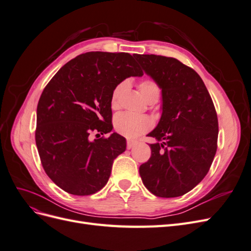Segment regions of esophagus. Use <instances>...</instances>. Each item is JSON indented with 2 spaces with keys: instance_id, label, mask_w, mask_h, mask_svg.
I'll list each match as a JSON object with an SVG mask.
<instances>
[{
  "instance_id": "1",
  "label": "esophagus",
  "mask_w": 251,
  "mask_h": 251,
  "mask_svg": "<svg viewBox=\"0 0 251 251\" xmlns=\"http://www.w3.org/2000/svg\"><path fill=\"white\" fill-rule=\"evenodd\" d=\"M136 144H137V141H135V140H127L126 141V148H127V150H131V149H133Z\"/></svg>"
}]
</instances>
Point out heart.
I'll use <instances>...</instances> for the list:
<instances>
[{
    "mask_svg": "<svg viewBox=\"0 0 251 251\" xmlns=\"http://www.w3.org/2000/svg\"><path fill=\"white\" fill-rule=\"evenodd\" d=\"M127 80H123L114 88L111 96V108L117 110L120 105V97L127 88ZM140 91L143 97L150 101H157L160 95V89L157 83L151 79H146L140 82ZM153 126L150 117L144 115H136L132 113H120L114 118V127L117 133L127 138H135L137 136L148 132Z\"/></svg>",
    "mask_w": 251,
    "mask_h": 251,
    "instance_id": "b5f03b06",
    "label": "heart"
}]
</instances>
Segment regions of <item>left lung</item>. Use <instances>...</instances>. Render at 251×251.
I'll return each instance as SVG.
<instances>
[{"instance_id":"obj_1","label":"left lung","mask_w":251,"mask_h":251,"mask_svg":"<svg viewBox=\"0 0 251 251\" xmlns=\"http://www.w3.org/2000/svg\"><path fill=\"white\" fill-rule=\"evenodd\" d=\"M162 92V114L149 136L151 155L139 168L144 186L157 197L175 198L203 180L217 151L218 117L202 78L174 57L135 54Z\"/></svg>"}]
</instances>
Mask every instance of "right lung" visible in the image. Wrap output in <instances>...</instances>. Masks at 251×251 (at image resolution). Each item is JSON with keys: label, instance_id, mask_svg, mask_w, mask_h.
<instances>
[{"label": "right lung", "instance_id": "1", "mask_svg": "<svg viewBox=\"0 0 251 251\" xmlns=\"http://www.w3.org/2000/svg\"><path fill=\"white\" fill-rule=\"evenodd\" d=\"M143 72L125 52L92 51L57 71L37 103L35 142L48 177L65 192L88 196L107 184L126 138L113 133L91 141L92 132L110 133L114 88Z\"/></svg>", "mask_w": 251, "mask_h": 251}]
</instances>
